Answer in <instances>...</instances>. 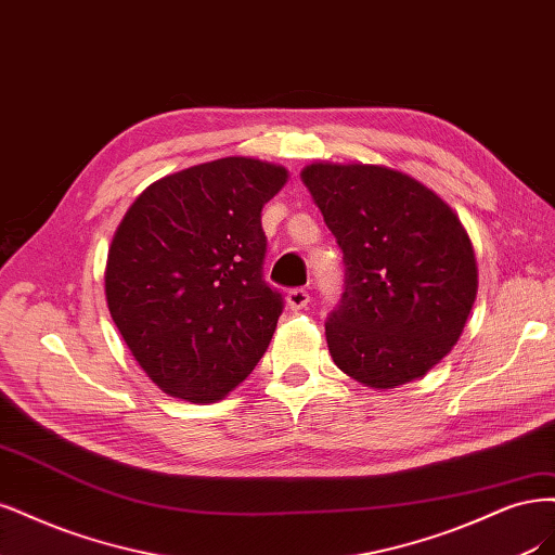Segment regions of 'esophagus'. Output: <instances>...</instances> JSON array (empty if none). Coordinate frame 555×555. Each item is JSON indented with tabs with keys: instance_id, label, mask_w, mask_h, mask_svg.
<instances>
[{
	"instance_id": "obj_1",
	"label": "esophagus",
	"mask_w": 555,
	"mask_h": 555,
	"mask_svg": "<svg viewBox=\"0 0 555 555\" xmlns=\"http://www.w3.org/2000/svg\"><path fill=\"white\" fill-rule=\"evenodd\" d=\"M309 299H311L309 291H304V288H293V291H288V295H285V304H288L291 311L307 309Z\"/></svg>"
}]
</instances>
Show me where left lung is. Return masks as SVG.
Returning a JSON list of instances; mask_svg holds the SVG:
<instances>
[{"mask_svg":"<svg viewBox=\"0 0 555 555\" xmlns=\"http://www.w3.org/2000/svg\"><path fill=\"white\" fill-rule=\"evenodd\" d=\"M301 182L346 262L341 304L325 323L334 364L383 391L424 378L477 297L466 228L438 193L387 166L315 160Z\"/></svg>","mask_w":555,"mask_h":555,"instance_id":"1","label":"left lung"}]
</instances>
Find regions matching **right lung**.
<instances>
[{
	"label": "right lung",
	"mask_w": 555,
	"mask_h": 555,
	"mask_svg": "<svg viewBox=\"0 0 555 555\" xmlns=\"http://www.w3.org/2000/svg\"><path fill=\"white\" fill-rule=\"evenodd\" d=\"M285 182L283 166L225 156L160 177L124 214L105 301L166 395L221 401L270 346L283 297L262 279L260 211Z\"/></svg>",
	"instance_id": "right-lung-1"
}]
</instances>
